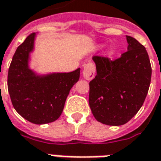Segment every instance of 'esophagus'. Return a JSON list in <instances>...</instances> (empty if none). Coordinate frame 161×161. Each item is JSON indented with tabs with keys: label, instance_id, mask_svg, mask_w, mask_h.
Wrapping results in <instances>:
<instances>
[{
	"label": "esophagus",
	"instance_id": "obj_1",
	"mask_svg": "<svg viewBox=\"0 0 161 161\" xmlns=\"http://www.w3.org/2000/svg\"><path fill=\"white\" fill-rule=\"evenodd\" d=\"M95 67L93 63H88L84 66L83 69V77L86 80H91L94 78Z\"/></svg>",
	"mask_w": 161,
	"mask_h": 161
}]
</instances>
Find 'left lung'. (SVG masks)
<instances>
[{"label": "left lung", "mask_w": 161, "mask_h": 161, "mask_svg": "<svg viewBox=\"0 0 161 161\" xmlns=\"http://www.w3.org/2000/svg\"><path fill=\"white\" fill-rule=\"evenodd\" d=\"M127 51L115 61L94 56L96 76L89 82V103L97 121L121 126L142 107L151 81L152 68L145 47L127 35Z\"/></svg>", "instance_id": "8db88e82"}]
</instances>
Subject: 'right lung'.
Instances as JSON below:
<instances>
[{"label":"right lung","mask_w":161,"mask_h":161,"mask_svg":"<svg viewBox=\"0 0 161 161\" xmlns=\"http://www.w3.org/2000/svg\"><path fill=\"white\" fill-rule=\"evenodd\" d=\"M35 33L16 50L8 70L7 87L13 107L34 124L50 123L60 117L70 89L79 79L80 68L71 72L37 75L29 68Z\"/></svg>","instance_id":"obj_1"}]
</instances>
